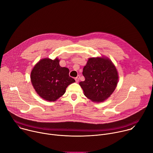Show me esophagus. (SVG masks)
Returning <instances> with one entry per match:
<instances>
[{
	"mask_svg": "<svg viewBox=\"0 0 153 153\" xmlns=\"http://www.w3.org/2000/svg\"><path fill=\"white\" fill-rule=\"evenodd\" d=\"M79 79H80V76H77L76 77H75V80H76V82H78L79 81Z\"/></svg>",
	"mask_w": 153,
	"mask_h": 153,
	"instance_id": "obj_1",
	"label": "esophagus"
}]
</instances>
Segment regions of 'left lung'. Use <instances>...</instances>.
<instances>
[{
  "mask_svg": "<svg viewBox=\"0 0 153 153\" xmlns=\"http://www.w3.org/2000/svg\"><path fill=\"white\" fill-rule=\"evenodd\" d=\"M82 74L85 79L79 85L85 96L93 102H103L111 96L117 86V71L111 60L106 57L88 59Z\"/></svg>",
  "mask_w": 153,
  "mask_h": 153,
  "instance_id": "1",
  "label": "left lung"
}]
</instances>
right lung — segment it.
Returning <instances> with one entry per match:
<instances>
[{
	"instance_id": "right-lung-1",
	"label": "right lung",
	"mask_w": 153,
	"mask_h": 153,
	"mask_svg": "<svg viewBox=\"0 0 153 153\" xmlns=\"http://www.w3.org/2000/svg\"><path fill=\"white\" fill-rule=\"evenodd\" d=\"M59 60L41 59L31 73V81L37 93L48 101H56L64 94L67 86L75 82L69 76V69L61 67Z\"/></svg>"
}]
</instances>
